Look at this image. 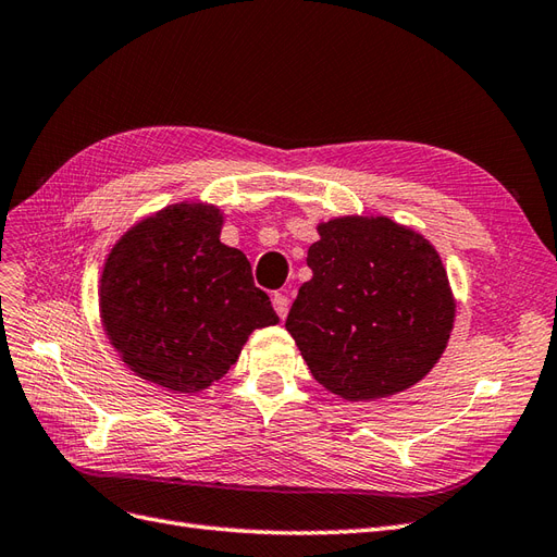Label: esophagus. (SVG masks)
<instances>
[{"label": "esophagus", "mask_w": 557, "mask_h": 557, "mask_svg": "<svg viewBox=\"0 0 557 557\" xmlns=\"http://www.w3.org/2000/svg\"><path fill=\"white\" fill-rule=\"evenodd\" d=\"M273 308L280 314V320H284V317H287V312H289V298L284 294H275L273 296Z\"/></svg>", "instance_id": "obj_1"}]
</instances>
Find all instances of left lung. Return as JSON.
<instances>
[{
    "label": "left lung",
    "mask_w": 557,
    "mask_h": 557,
    "mask_svg": "<svg viewBox=\"0 0 557 557\" xmlns=\"http://www.w3.org/2000/svg\"><path fill=\"white\" fill-rule=\"evenodd\" d=\"M287 331L310 373L347 401L416 385L446 349L455 300L436 249L387 216L322 224Z\"/></svg>",
    "instance_id": "obj_1"
}]
</instances>
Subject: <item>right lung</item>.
Wrapping results in <instances>:
<instances>
[{
  "mask_svg": "<svg viewBox=\"0 0 557 557\" xmlns=\"http://www.w3.org/2000/svg\"><path fill=\"white\" fill-rule=\"evenodd\" d=\"M210 205H172L111 249L100 280L104 331L123 361L170 392L226 375L253 329L280 322L240 249L219 240Z\"/></svg>",
  "mask_w": 557,
  "mask_h": 557,
  "instance_id": "right-lung-1",
  "label": "right lung"
}]
</instances>
